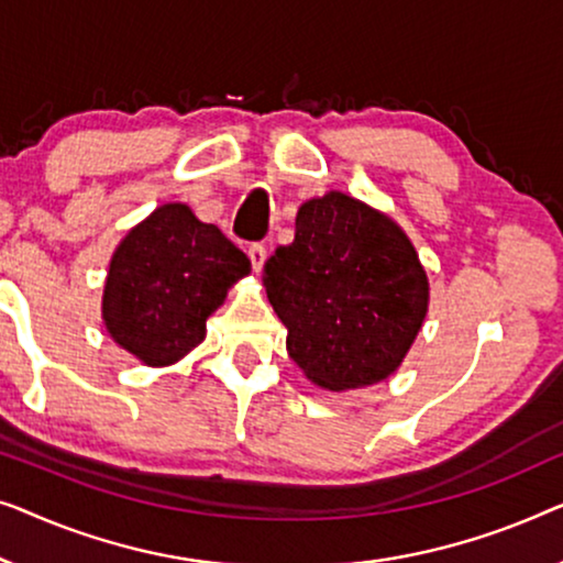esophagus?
<instances>
[{"instance_id": "esophagus-1", "label": "esophagus", "mask_w": 563, "mask_h": 563, "mask_svg": "<svg viewBox=\"0 0 563 563\" xmlns=\"http://www.w3.org/2000/svg\"><path fill=\"white\" fill-rule=\"evenodd\" d=\"M247 255H250L252 271H255V273L263 271V265H265V260H267V247H265V244H252V247L247 250Z\"/></svg>"}]
</instances>
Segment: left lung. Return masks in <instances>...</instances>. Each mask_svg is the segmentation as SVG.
<instances>
[{"mask_svg": "<svg viewBox=\"0 0 563 563\" xmlns=\"http://www.w3.org/2000/svg\"><path fill=\"white\" fill-rule=\"evenodd\" d=\"M263 285L288 329L290 360L331 393L390 377L431 300L429 275L402 227L344 191L300 203L296 240L267 260Z\"/></svg>", "mask_w": 563, "mask_h": 563, "instance_id": "1", "label": "left lung"}]
</instances>
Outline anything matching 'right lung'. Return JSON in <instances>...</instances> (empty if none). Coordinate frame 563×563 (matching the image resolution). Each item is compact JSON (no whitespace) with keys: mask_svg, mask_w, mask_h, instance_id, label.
<instances>
[{"mask_svg":"<svg viewBox=\"0 0 563 563\" xmlns=\"http://www.w3.org/2000/svg\"><path fill=\"white\" fill-rule=\"evenodd\" d=\"M250 260L191 206L170 201L117 244L101 296L107 334L147 367H170L206 339V319Z\"/></svg>","mask_w":563,"mask_h":563,"instance_id":"add662e5","label":"right lung"}]
</instances>
